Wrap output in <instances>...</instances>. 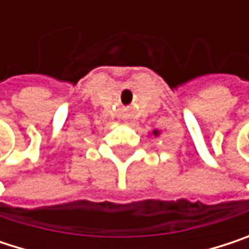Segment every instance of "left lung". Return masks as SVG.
Returning a JSON list of instances; mask_svg holds the SVG:
<instances>
[{
	"mask_svg": "<svg viewBox=\"0 0 249 249\" xmlns=\"http://www.w3.org/2000/svg\"><path fill=\"white\" fill-rule=\"evenodd\" d=\"M151 135H153V137H159V135H160V131H159V129H154V131L151 132Z\"/></svg>",
	"mask_w": 249,
	"mask_h": 249,
	"instance_id": "left-lung-1",
	"label": "left lung"
}]
</instances>
